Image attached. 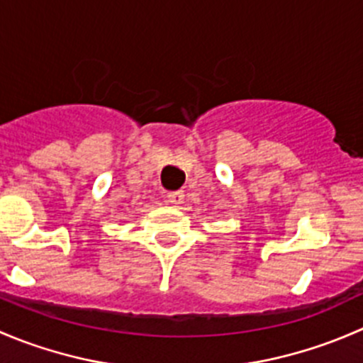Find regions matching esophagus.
I'll return each mask as SVG.
<instances>
[{"label":"esophagus","instance_id":"obj_1","mask_svg":"<svg viewBox=\"0 0 363 363\" xmlns=\"http://www.w3.org/2000/svg\"><path fill=\"white\" fill-rule=\"evenodd\" d=\"M167 200L170 202L172 205H179L184 200V193L182 191H174V193H168L167 195Z\"/></svg>","mask_w":363,"mask_h":363}]
</instances>
